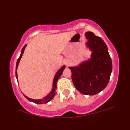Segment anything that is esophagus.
Instances as JSON below:
<instances>
[{
	"label": "esophagus",
	"instance_id": "34e87169",
	"mask_svg": "<svg viewBox=\"0 0 130 130\" xmlns=\"http://www.w3.org/2000/svg\"><path fill=\"white\" fill-rule=\"evenodd\" d=\"M70 60H67L66 61H65V63L67 64V65H68L70 64Z\"/></svg>",
	"mask_w": 130,
	"mask_h": 130
}]
</instances>
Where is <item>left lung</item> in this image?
<instances>
[{
  "instance_id": "obj_1",
  "label": "left lung",
  "mask_w": 130,
  "mask_h": 130,
  "mask_svg": "<svg viewBox=\"0 0 130 130\" xmlns=\"http://www.w3.org/2000/svg\"><path fill=\"white\" fill-rule=\"evenodd\" d=\"M86 45L92 52L90 57L75 67H70L74 87L84 95H93L100 92L108 85L112 70L108 49L100 37L93 32L85 34Z\"/></svg>"
}]
</instances>
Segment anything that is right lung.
I'll return each mask as SVG.
<instances>
[{
    "label": "right lung",
    "instance_id": "obj_1",
    "mask_svg": "<svg viewBox=\"0 0 130 130\" xmlns=\"http://www.w3.org/2000/svg\"><path fill=\"white\" fill-rule=\"evenodd\" d=\"M27 46V44H26L23 47H22V50H21V55L20 56H19V59H18L17 60V62H16V70L18 69V65L19 63V62H20V60L21 59L22 55H23V53L24 52V50H25V48H26V47ZM65 68V65H64L62 66L61 68L58 70L57 71V73L55 74L54 76V79H53V88H52L51 89V91L47 94L46 96H44V97H43V98H41V99H38V100H35V99H32V98H30L28 97V96H27L26 95H25L24 94H23L24 96L26 97L27 99L28 100L31 101V102H33V103H37V104H46L47 103H48L49 101H50L55 96V94H56V88H57V80L59 79V78H60V76L62 75V73H63V70ZM16 79H17V81H18V74H17V71L16 70Z\"/></svg>",
    "mask_w": 130,
    "mask_h": 130
}]
</instances>
